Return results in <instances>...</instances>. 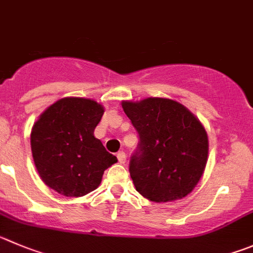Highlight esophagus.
Here are the masks:
<instances>
[{"instance_id":"esophagus-1","label":"esophagus","mask_w":253,"mask_h":253,"mask_svg":"<svg viewBox=\"0 0 253 253\" xmlns=\"http://www.w3.org/2000/svg\"><path fill=\"white\" fill-rule=\"evenodd\" d=\"M117 159H119V162L121 165L126 164V155H125V152H122V151L117 153Z\"/></svg>"}]
</instances>
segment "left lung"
Here are the masks:
<instances>
[{"label":"left lung","mask_w":253,"mask_h":253,"mask_svg":"<svg viewBox=\"0 0 253 253\" xmlns=\"http://www.w3.org/2000/svg\"><path fill=\"white\" fill-rule=\"evenodd\" d=\"M122 108L140 137L129 160L136 190L153 202L187 196L201 178L209 155L201 122L169 98L124 101Z\"/></svg>","instance_id":"obj_1"}]
</instances>
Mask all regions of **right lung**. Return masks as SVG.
I'll use <instances>...</instances> for the list:
<instances>
[{
	"instance_id": "add662e5",
	"label": "right lung",
	"mask_w": 253,
	"mask_h": 253,
	"mask_svg": "<svg viewBox=\"0 0 253 253\" xmlns=\"http://www.w3.org/2000/svg\"><path fill=\"white\" fill-rule=\"evenodd\" d=\"M103 115L96 101L66 97L49 106L32 127L31 150L44 183L67 197L96 190L117 162L93 131Z\"/></svg>"
}]
</instances>
